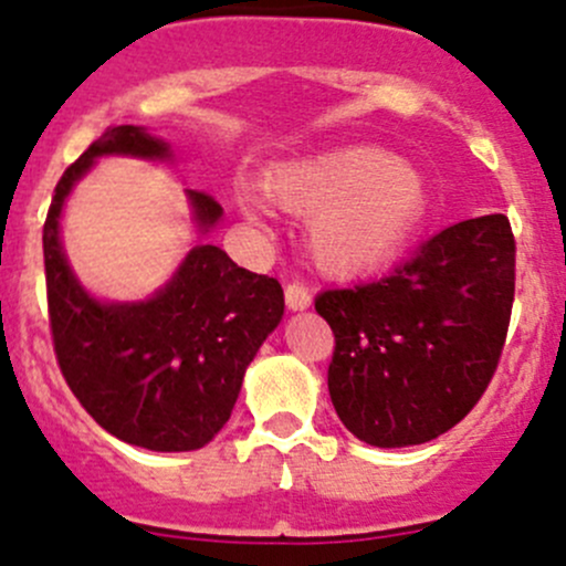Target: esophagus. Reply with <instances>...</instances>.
I'll use <instances>...</instances> for the list:
<instances>
[{"label":"esophagus","instance_id":"34e87169","mask_svg":"<svg viewBox=\"0 0 566 566\" xmlns=\"http://www.w3.org/2000/svg\"><path fill=\"white\" fill-rule=\"evenodd\" d=\"M284 301H287L290 310H310L312 306V290L306 287L304 282H290L287 287H284Z\"/></svg>","mask_w":566,"mask_h":566}]
</instances>
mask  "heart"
I'll use <instances>...</instances> for the list:
<instances>
[{"label":"heart","mask_w":566,"mask_h":566,"mask_svg":"<svg viewBox=\"0 0 566 566\" xmlns=\"http://www.w3.org/2000/svg\"><path fill=\"white\" fill-rule=\"evenodd\" d=\"M273 202L310 216V243L319 268L353 276L375 268L405 243L427 208V182L408 161L373 145H345L268 175ZM260 219L262 205L243 197Z\"/></svg>","instance_id":"1"}]
</instances>
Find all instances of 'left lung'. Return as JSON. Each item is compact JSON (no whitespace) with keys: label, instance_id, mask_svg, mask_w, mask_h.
Wrapping results in <instances>:
<instances>
[{"label":"left lung","instance_id":"obj_1","mask_svg":"<svg viewBox=\"0 0 566 566\" xmlns=\"http://www.w3.org/2000/svg\"><path fill=\"white\" fill-rule=\"evenodd\" d=\"M515 301V235L504 213L460 221L389 276L323 290L334 331L328 394L373 447H413L452 430L482 399Z\"/></svg>","mask_w":566,"mask_h":566}]
</instances>
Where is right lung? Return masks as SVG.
Listing matches in <instances>:
<instances>
[{"instance_id": "right-lung-1", "label": "right lung", "mask_w": 566, "mask_h": 566, "mask_svg": "<svg viewBox=\"0 0 566 566\" xmlns=\"http://www.w3.org/2000/svg\"><path fill=\"white\" fill-rule=\"evenodd\" d=\"M123 153L167 158V142L112 125L51 197L43 224L45 298L56 364L82 408L114 438L150 452H191L227 424L243 373L284 315L282 284L238 268L213 243L188 251L172 282L142 304H98L78 287L60 247V210L93 158ZM199 227L221 205L188 191Z\"/></svg>"}]
</instances>
